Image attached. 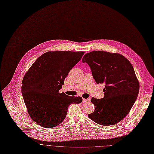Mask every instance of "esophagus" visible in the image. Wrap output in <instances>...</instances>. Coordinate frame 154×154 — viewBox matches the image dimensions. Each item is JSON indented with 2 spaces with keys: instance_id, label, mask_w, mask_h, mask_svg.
<instances>
[{
  "instance_id": "esophagus-1",
  "label": "esophagus",
  "mask_w": 154,
  "mask_h": 154,
  "mask_svg": "<svg viewBox=\"0 0 154 154\" xmlns=\"http://www.w3.org/2000/svg\"><path fill=\"white\" fill-rule=\"evenodd\" d=\"M88 101V99H86V98H83V103H87V102Z\"/></svg>"
}]
</instances>
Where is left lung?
<instances>
[{
  "label": "left lung",
  "instance_id": "8db88e82",
  "mask_svg": "<svg viewBox=\"0 0 154 154\" xmlns=\"http://www.w3.org/2000/svg\"><path fill=\"white\" fill-rule=\"evenodd\" d=\"M82 62L89 65L97 83L105 84L104 98H91L95 109L88 117L103 126L119 123L129 114L139 92V82L132 64L120 54L103 51L86 54Z\"/></svg>",
  "mask_w": 154,
  "mask_h": 154
}]
</instances>
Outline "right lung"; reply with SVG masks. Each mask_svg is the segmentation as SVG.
I'll list each match as a JSON object with an SVG mask.
<instances>
[{
  "label": "right lung",
  "instance_id": "add662e5",
  "mask_svg": "<svg viewBox=\"0 0 154 154\" xmlns=\"http://www.w3.org/2000/svg\"><path fill=\"white\" fill-rule=\"evenodd\" d=\"M84 53V51H48L40 56L25 73L22 96L29 116L40 126H57L65 120L71 104L82 103L81 97H70L59 90Z\"/></svg>",
  "mask_w": 154,
  "mask_h": 154
}]
</instances>
